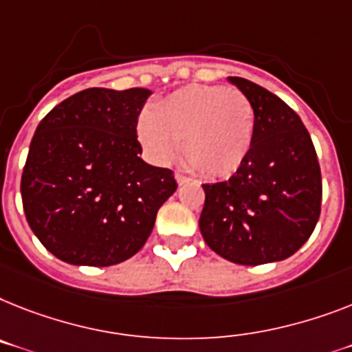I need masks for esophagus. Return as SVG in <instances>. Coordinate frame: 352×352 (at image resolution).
Masks as SVG:
<instances>
[{
    "instance_id": "esophagus-1",
    "label": "esophagus",
    "mask_w": 352,
    "mask_h": 352,
    "mask_svg": "<svg viewBox=\"0 0 352 352\" xmlns=\"http://www.w3.org/2000/svg\"><path fill=\"white\" fill-rule=\"evenodd\" d=\"M174 178H176V183H178L179 187H182V185H187V183L190 182V179H188L187 176H183V174H179V173L174 174Z\"/></svg>"
}]
</instances>
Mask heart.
<instances>
[{"label":"heart","mask_w":352,"mask_h":352,"mask_svg":"<svg viewBox=\"0 0 352 352\" xmlns=\"http://www.w3.org/2000/svg\"><path fill=\"white\" fill-rule=\"evenodd\" d=\"M255 111L246 95L225 86H187L142 111L136 136L147 158L167 165L178 153L190 169L228 178L245 164L254 142Z\"/></svg>","instance_id":"1"}]
</instances>
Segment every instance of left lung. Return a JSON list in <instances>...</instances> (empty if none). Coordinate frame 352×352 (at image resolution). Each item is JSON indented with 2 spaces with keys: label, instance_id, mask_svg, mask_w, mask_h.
I'll return each instance as SVG.
<instances>
[{
  "label": "left lung",
  "instance_id": "8db88e82",
  "mask_svg": "<svg viewBox=\"0 0 352 352\" xmlns=\"http://www.w3.org/2000/svg\"><path fill=\"white\" fill-rule=\"evenodd\" d=\"M254 106L255 131L245 164L230 179L203 185V239L235 264L287 259L315 230L322 178L311 136L284 100L259 84L228 77Z\"/></svg>",
  "mask_w": 352,
  "mask_h": 352
}]
</instances>
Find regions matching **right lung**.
Here are the masks:
<instances>
[{
	"label": "right lung",
	"instance_id": "1",
	"mask_svg": "<svg viewBox=\"0 0 352 352\" xmlns=\"http://www.w3.org/2000/svg\"><path fill=\"white\" fill-rule=\"evenodd\" d=\"M151 93L82 89L39 122L23 169V208L57 259L75 266L127 261L178 188L173 170L140 158L136 122Z\"/></svg>",
	"mask_w": 352,
	"mask_h": 352
}]
</instances>
